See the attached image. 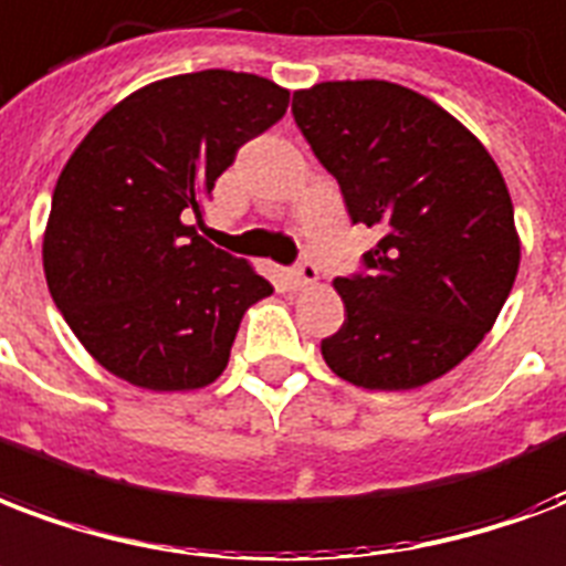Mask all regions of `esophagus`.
I'll list each match as a JSON object with an SVG mask.
<instances>
[{"label": "esophagus", "instance_id": "esophagus-1", "mask_svg": "<svg viewBox=\"0 0 566 566\" xmlns=\"http://www.w3.org/2000/svg\"><path fill=\"white\" fill-rule=\"evenodd\" d=\"M287 279H291L293 287H308V284L317 282V266L312 261H300V264L287 270Z\"/></svg>", "mask_w": 566, "mask_h": 566}]
</instances>
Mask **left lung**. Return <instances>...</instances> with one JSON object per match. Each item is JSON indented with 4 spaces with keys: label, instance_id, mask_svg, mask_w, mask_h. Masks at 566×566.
Wrapping results in <instances>:
<instances>
[{
    "label": "left lung",
    "instance_id": "obj_1",
    "mask_svg": "<svg viewBox=\"0 0 566 566\" xmlns=\"http://www.w3.org/2000/svg\"><path fill=\"white\" fill-rule=\"evenodd\" d=\"M293 120L353 226L382 234L361 273L335 279L347 317L323 359L370 391L442 377L493 329L520 270L502 171L454 115L395 82H321L293 94Z\"/></svg>",
    "mask_w": 566,
    "mask_h": 566
}]
</instances>
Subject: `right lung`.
Wrapping results in <instances>:
<instances>
[{
	"label": "right lung",
	"instance_id": "right-lung-1",
	"mask_svg": "<svg viewBox=\"0 0 566 566\" xmlns=\"http://www.w3.org/2000/svg\"><path fill=\"white\" fill-rule=\"evenodd\" d=\"M291 92L234 71L150 82L112 106L59 175L43 273L82 347L150 391L213 382L249 305L273 293L198 234L216 178L287 112Z\"/></svg>",
	"mask_w": 566,
	"mask_h": 566
}]
</instances>
